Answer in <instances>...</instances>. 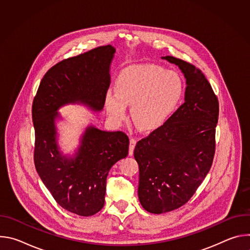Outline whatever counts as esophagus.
Masks as SVG:
<instances>
[{
	"label": "esophagus",
	"instance_id": "esophagus-1",
	"mask_svg": "<svg viewBox=\"0 0 250 250\" xmlns=\"http://www.w3.org/2000/svg\"><path fill=\"white\" fill-rule=\"evenodd\" d=\"M136 145V140L134 138H130L129 139V147H128V154L132 155L133 154V150Z\"/></svg>",
	"mask_w": 250,
	"mask_h": 250
}]
</instances>
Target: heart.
<instances>
[{
  "mask_svg": "<svg viewBox=\"0 0 250 250\" xmlns=\"http://www.w3.org/2000/svg\"><path fill=\"white\" fill-rule=\"evenodd\" d=\"M184 83L176 71L165 70L154 64L125 68L116 81V92L109 90L104 106L115 122L126 116V105L131 104V118L141 130L161 126L180 103Z\"/></svg>",
  "mask_w": 250,
  "mask_h": 250,
  "instance_id": "1",
  "label": "heart"
}]
</instances>
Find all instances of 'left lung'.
Wrapping results in <instances>:
<instances>
[{
  "label": "left lung",
  "instance_id": "left-lung-1",
  "mask_svg": "<svg viewBox=\"0 0 250 250\" xmlns=\"http://www.w3.org/2000/svg\"><path fill=\"white\" fill-rule=\"evenodd\" d=\"M162 58L181 69L187 87L184 104L134 148L138 199L151 213L180 208L195 194L212 164L219 120L218 98L202 71L179 58Z\"/></svg>",
  "mask_w": 250,
  "mask_h": 250
}]
</instances>
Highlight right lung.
Segmentation results:
<instances>
[{
    "instance_id": "right-lung-1",
    "label": "right lung",
    "mask_w": 250,
    "mask_h": 250,
    "mask_svg": "<svg viewBox=\"0 0 250 250\" xmlns=\"http://www.w3.org/2000/svg\"><path fill=\"white\" fill-rule=\"evenodd\" d=\"M115 52L109 44L58 62L43 76L32 103L35 169L54 200L82 217L104 207L106 177L117 161L126 157L129 140L123 131L88 126L76 156L67 158L58 150L55 119L66 104L82 103L94 111L104 108Z\"/></svg>"
}]
</instances>
